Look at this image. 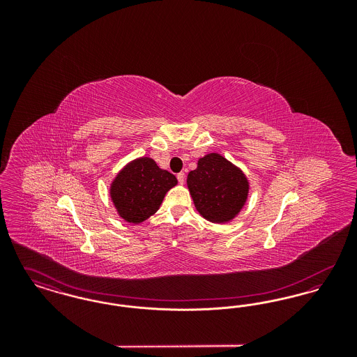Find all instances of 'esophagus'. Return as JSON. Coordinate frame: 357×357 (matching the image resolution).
<instances>
[{
    "mask_svg": "<svg viewBox=\"0 0 357 357\" xmlns=\"http://www.w3.org/2000/svg\"><path fill=\"white\" fill-rule=\"evenodd\" d=\"M176 178H178V182H179L181 185H183V183H185V178H186V175H185V172H179V174L176 175Z\"/></svg>",
    "mask_w": 357,
    "mask_h": 357,
    "instance_id": "esophagus-1",
    "label": "esophagus"
}]
</instances>
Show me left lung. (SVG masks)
Segmentation results:
<instances>
[{"label":"left lung","mask_w":357,"mask_h":357,"mask_svg":"<svg viewBox=\"0 0 357 357\" xmlns=\"http://www.w3.org/2000/svg\"><path fill=\"white\" fill-rule=\"evenodd\" d=\"M187 187L199 214L207 221H231L248 199L245 174L220 153H207L187 175Z\"/></svg>","instance_id":"left-lung-1"}]
</instances>
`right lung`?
<instances>
[{
  "mask_svg": "<svg viewBox=\"0 0 357 357\" xmlns=\"http://www.w3.org/2000/svg\"><path fill=\"white\" fill-rule=\"evenodd\" d=\"M176 183L175 175L159 169L153 159L144 156L120 171L109 194L124 221L140 223L158 211L166 192Z\"/></svg>",
  "mask_w": 357,
  "mask_h": 357,
  "instance_id": "right-lung-1",
  "label": "right lung"
}]
</instances>
